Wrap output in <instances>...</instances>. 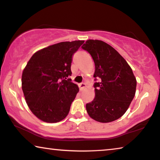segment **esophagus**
<instances>
[{
    "label": "esophagus",
    "mask_w": 160,
    "mask_h": 160,
    "mask_svg": "<svg viewBox=\"0 0 160 160\" xmlns=\"http://www.w3.org/2000/svg\"><path fill=\"white\" fill-rule=\"evenodd\" d=\"M79 87H80V90H82L85 87H86V84H85V82H81L80 84L79 85Z\"/></svg>",
    "instance_id": "34e87169"
}]
</instances>
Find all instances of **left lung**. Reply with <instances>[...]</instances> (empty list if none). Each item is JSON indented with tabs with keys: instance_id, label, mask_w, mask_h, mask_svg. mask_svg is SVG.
<instances>
[{
	"instance_id": "obj_1",
	"label": "left lung",
	"mask_w": 160,
	"mask_h": 160,
	"mask_svg": "<svg viewBox=\"0 0 160 160\" xmlns=\"http://www.w3.org/2000/svg\"><path fill=\"white\" fill-rule=\"evenodd\" d=\"M82 49L91 55L95 68V97L86 104L88 115L101 123L115 121L134 98L137 80L132 68L115 49L101 40H87Z\"/></svg>"
}]
</instances>
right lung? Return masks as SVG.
Returning a JSON list of instances; mask_svg holds the SVG:
<instances>
[{
    "mask_svg": "<svg viewBox=\"0 0 160 160\" xmlns=\"http://www.w3.org/2000/svg\"><path fill=\"white\" fill-rule=\"evenodd\" d=\"M84 41L63 42L34 54L23 71L22 90L28 108L47 123L63 120L79 91L71 76L73 54Z\"/></svg>",
    "mask_w": 160,
    "mask_h": 160,
    "instance_id": "right-lung-1",
    "label": "right lung"
}]
</instances>
